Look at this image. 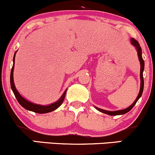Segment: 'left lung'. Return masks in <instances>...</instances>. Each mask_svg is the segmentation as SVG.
I'll list each match as a JSON object with an SVG mask.
<instances>
[{"label":"left lung","instance_id":"1","mask_svg":"<svg viewBox=\"0 0 155 155\" xmlns=\"http://www.w3.org/2000/svg\"><path fill=\"white\" fill-rule=\"evenodd\" d=\"M131 44H133L134 47H136L137 51H138V58H139V61L140 63V92L139 94H138V97L136 99V101H134V103L131 105L130 106H129L128 108H125V109L123 110H120V111H106V110L101 109V108H98L95 107L96 109L98 110L99 111L102 112V113L106 114L111 115V116H116V115H120V114H124L127 113V112L130 111L131 109L133 108V106L136 105L137 101H138V99L140 98V96L142 95V93H143V84H144V81H143V71L144 70V61H143V58H142V51L141 48L140 47V44L138 41L134 38H131Z\"/></svg>","mask_w":155,"mask_h":155}]
</instances>
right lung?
I'll return each instance as SVG.
<instances>
[{
    "instance_id": "right-lung-1",
    "label": "right lung",
    "mask_w": 155,
    "mask_h": 155,
    "mask_svg": "<svg viewBox=\"0 0 155 155\" xmlns=\"http://www.w3.org/2000/svg\"><path fill=\"white\" fill-rule=\"evenodd\" d=\"M16 53V52H15ZM15 53L14 55L13 61L14 64L13 66H12V71H11V75H10V83H11V87H12V91H13L14 94H15L16 98H17V101L19 102V104L22 106L23 108H25L27 110H29V111L35 112V113L38 114H45L48 113V112H51L52 111H54L55 109H57L59 106L63 104L64 98H65V93H66L67 90L64 92L63 95H62V97L58 100L57 102L54 103V104H51L49 106H41V105L35 104L33 103L29 102V101H26L24 97H22L20 95V94L17 92V89H16L15 86V83H14V79H13V71H14V67H15Z\"/></svg>"
}]
</instances>
